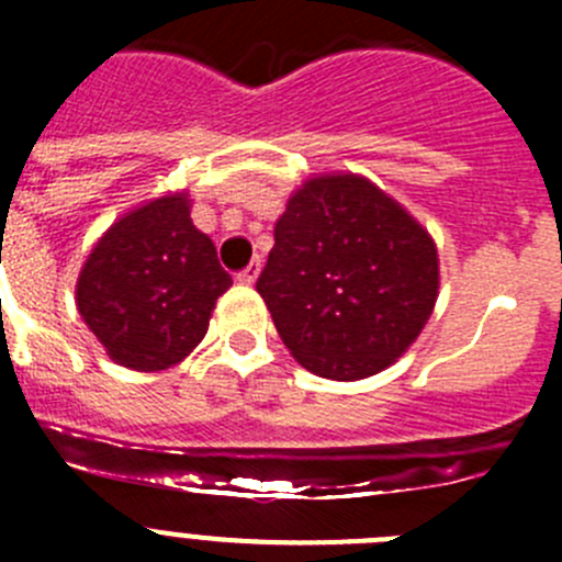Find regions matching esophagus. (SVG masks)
<instances>
[{
	"label": "esophagus",
	"mask_w": 562,
	"mask_h": 562,
	"mask_svg": "<svg viewBox=\"0 0 562 562\" xmlns=\"http://www.w3.org/2000/svg\"><path fill=\"white\" fill-rule=\"evenodd\" d=\"M259 272H261V259H259V256H256V259L250 261V265L245 267V270L237 272V281H239V284H254L256 278H259Z\"/></svg>",
	"instance_id": "esophagus-1"
}]
</instances>
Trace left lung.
Instances as JSON below:
<instances>
[{"label":"left lung","mask_w":562,"mask_h":562,"mask_svg":"<svg viewBox=\"0 0 562 562\" xmlns=\"http://www.w3.org/2000/svg\"><path fill=\"white\" fill-rule=\"evenodd\" d=\"M256 290L308 372L358 381L386 370L425 328L438 295L436 245L367 179L319 176L276 223Z\"/></svg>","instance_id":"obj_1"}]
</instances>
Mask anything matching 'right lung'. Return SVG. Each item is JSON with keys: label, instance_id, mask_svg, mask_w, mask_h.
Listing matches in <instances>:
<instances>
[{"label": "right lung", "instance_id": "add662e5", "mask_svg": "<svg viewBox=\"0 0 562 562\" xmlns=\"http://www.w3.org/2000/svg\"><path fill=\"white\" fill-rule=\"evenodd\" d=\"M232 286L184 195L148 201L115 223L85 261L77 306L112 361L168 370L204 339L215 301Z\"/></svg>", "mask_w": 562, "mask_h": 562}]
</instances>
